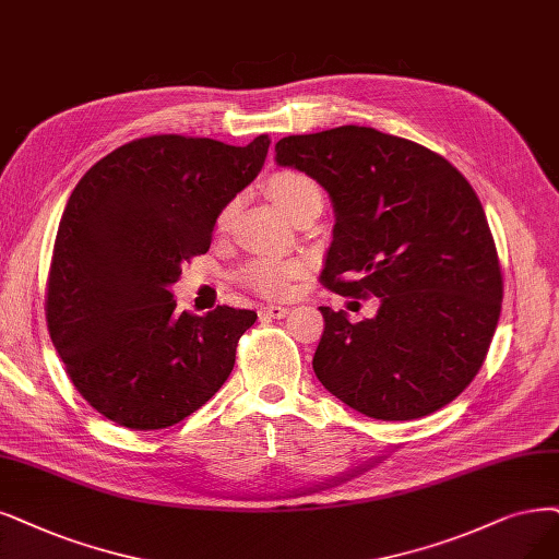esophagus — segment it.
<instances>
[{"mask_svg":"<svg viewBox=\"0 0 559 559\" xmlns=\"http://www.w3.org/2000/svg\"><path fill=\"white\" fill-rule=\"evenodd\" d=\"M287 311H290V308L278 306V304H266V306H262V308H260V316L281 320V318H285V316H287Z\"/></svg>","mask_w":559,"mask_h":559,"instance_id":"1","label":"esophagus"}]
</instances>
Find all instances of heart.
Listing matches in <instances>:
<instances>
[{
  "label": "heart",
  "mask_w": 559,
  "mask_h": 559,
  "mask_svg": "<svg viewBox=\"0 0 559 559\" xmlns=\"http://www.w3.org/2000/svg\"><path fill=\"white\" fill-rule=\"evenodd\" d=\"M269 195L274 198V202L281 206V210L290 216L297 206L313 193H320L318 183L306 177L301 173H276L266 183ZM233 216V204H227L225 210L218 216V227L227 225ZM301 272V262L293 258H258L251 264H246L241 272V281L253 287V290L266 295V297H281L287 290H290L293 278Z\"/></svg>",
  "instance_id": "heart-1"
}]
</instances>
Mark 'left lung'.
Wrapping results in <instances>:
<instances>
[{
  "mask_svg": "<svg viewBox=\"0 0 559 559\" xmlns=\"http://www.w3.org/2000/svg\"><path fill=\"white\" fill-rule=\"evenodd\" d=\"M276 163L334 202L324 287L380 301L357 324L320 306L318 380L382 421L451 403L479 373L502 311L498 248L469 181L440 154L368 127L287 135Z\"/></svg>",
  "mask_w": 559,
  "mask_h": 559,
  "instance_id": "8db88e82",
  "label": "left lung"
}]
</instances>
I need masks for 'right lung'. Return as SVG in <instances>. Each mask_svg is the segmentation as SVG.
I'll return each mask as SVG.
<instances>
[{
	"label": "right lung",
	"instance_id": "1",
	"mask_svg": "<svg viewBox=\"0 0 559 559\" xmlns=\"http://www.w3.org/2000/svg\"><path fill=\"white\" fill-rule=\"evenodd\" d=\"M269 142L150 135L78 181L52 248L46 318L73 386L106 419L175 426L233 373L255 311L177 313L170 285L210 251L218 214L258 177Z\"/></svg>",
	"mask_w": 559,
	"mask_h": 559
}]
</instances>
